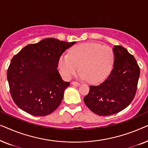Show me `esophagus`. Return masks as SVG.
Here are the masks:
<instances>
[{
  "mask_svg": "<svg viewBox=\"0 0 148 148\" xmlns=\"http://www.w3.org/2000/svg\"><path fill=\"white\" fill-rule=\"evenodd\" d=\"M72 85H73V86H79L81 84H79V83H78V82H72Z\"/></svg>",
  "mask_w": 148,
  "mask_h": 148,
  "instance_id": "1",
  "label": "esophagus"
}]
</instances>
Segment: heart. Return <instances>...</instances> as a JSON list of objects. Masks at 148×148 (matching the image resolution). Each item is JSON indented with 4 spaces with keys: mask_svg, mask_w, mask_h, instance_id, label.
Masks as SVG:
<instances>
[{
    "mask_svg": "<svg viewBox=\"0 0 148 148\" xmlns=\"http://www.w3.org/2000/svg\"><path fill=\"white\" fill-rule=\"evenodd\" d=\"M114 62V54L108 46L96 42H88L75 46L69 54H62L58 68L62 77L69 80L79 69V77L96 84L110 74Z\"/></svg>",
    "mask_w": 148,
    "mask_h": 148,
    "instance_id": "heart-1",
    "label": "heart"
}]
</instances>
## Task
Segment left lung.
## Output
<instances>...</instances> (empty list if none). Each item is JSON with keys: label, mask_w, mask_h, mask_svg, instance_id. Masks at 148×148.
I'll return each mask as SVG.
<instances>
[{"label": "left lung", "mask_w": 148, "mask_h": 148, "mask_svg": "<svg viewBox=\"0 0 148 148\" xmlns=\"http://www.w3.org/2000/svg\"><path fill=\"white\" fill-rule=\"evenodd\" d=\"M112 70L98 86H90L84 98L87 106L100 116H109L127 108L134 98L140 69L134 56L126 48L114 46Z\"/></svg>", "instance_id": "8db88e82"}]
</instances>
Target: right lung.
Listing matches in <instances>:
<instances>
[{
    "mask_svg": "<svg viewBox=\"0 0 148 148\" xmlns=\"http://www.w3.org/2000/svg\"><path fill=\"white\" fill-rule=\"evenodd\" d=\"M75 43L46 38L28 44L12 58L7 80L12 98L19 108L42 116L59 106L70 83L64 82L56 69L58 60Z\"/></svg>",
    "mask_w": 148,
    "mask_h": 148,
    "instance_id": "1",
    "label": "right lung"
}]
</instances>
